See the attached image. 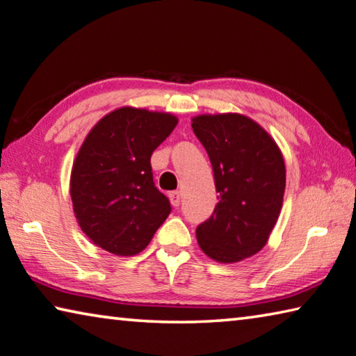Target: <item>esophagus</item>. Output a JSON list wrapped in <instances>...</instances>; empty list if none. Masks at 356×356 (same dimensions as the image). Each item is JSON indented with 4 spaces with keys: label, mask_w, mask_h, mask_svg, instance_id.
<instances>
[{
    "label": "esophagus",
    "mask_w": 356,
    "mask_h": 356,
    "mask_svg": "<svg viewBox=\"0 0 356 356\" xmlns=\"http://www.w3.org/2000/svg\"><path fill=\"white\" fill-rule=\"evenodd\" d=\"M169 200H171V204L174 207H179L180 206V200H182V193H180L179 190L171 191V193H169Z\"/></svg>",
    "instance_id": "34e87169"
}]
</instances>
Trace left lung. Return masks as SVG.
Listing matches in <instances>:
<instances>
[{"label":"left lung","instance_id":"1","mask_svg":"<svg viewBox=\"0 0 356 356\" xmlns=\"http://www.w3.org/2000/svg\"><path fill=\"white\" fill-rule=\"evenodd\" d=\"M191 128L211 160L218 202L196 228L201 250L218 263H238L266 245L285 191L284 155L250 117L202 114Z\"/></svg>","mask_w":356,"mask_h":356}]
</instances>
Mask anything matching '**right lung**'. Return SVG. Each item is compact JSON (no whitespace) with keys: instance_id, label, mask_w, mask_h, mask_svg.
Returning <instances> with one entry per match:
<instances>
[{"instance_id":"1","label":"right lung","mask_w":356,"mask_h":356,"mask_svg":"<svg viewBox=\"0 0 356 356\" xmlns=\"http://www.w3.org/2000/svg\"><path fill=\"white\" fill-rule=\"evenodd\" d=\"M179 123L169 112L123 106L90 129L72 163L70 193L79 227L118 257L143 252L171 212L150 156Z\"/></svg>"}]
</instances>
